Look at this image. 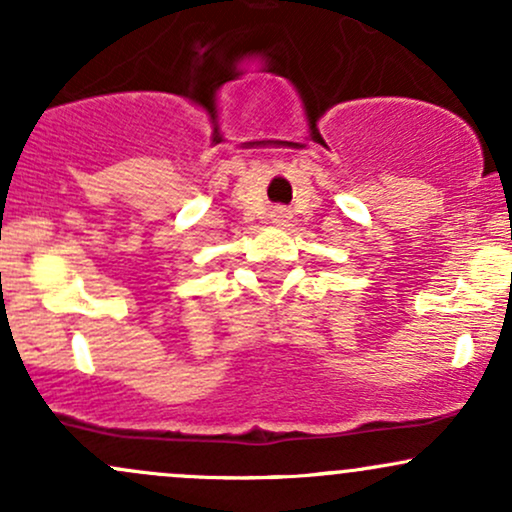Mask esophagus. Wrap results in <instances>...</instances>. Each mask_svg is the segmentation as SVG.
<instances>
[{
    "label": "esophagus",
    "instance_id": "esophagus-1",
    "mask_svg": "<svg viewBox=\"0 0 512 512\" xmlns=\"http://www.w3.org/2000/svg\"><path fill=\"white\" fill-rule=\"evenodd\" d=\"M289 219H291L289 209H284V207H276V209L272 211V221L276 223V226H286V223H289Z\"/></svg>",
    "mask_w": 512,
    "mask_h": 512
}]
</instances>
